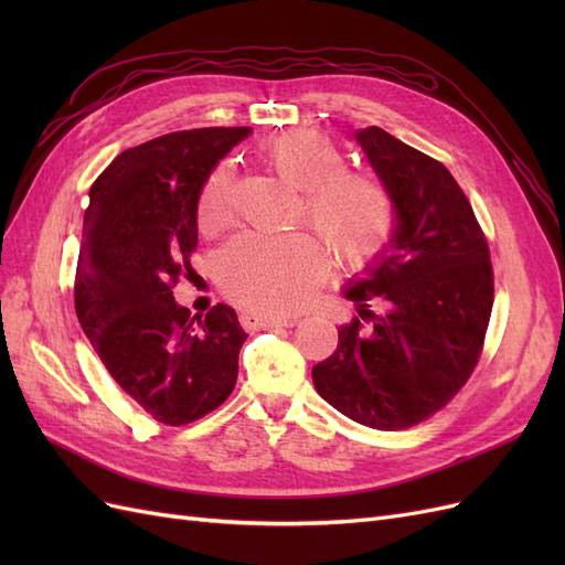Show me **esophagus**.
<instances>
[{"mask_svg":"<svg viewBox=\"0 0 565 565\" xmlns=\"http://www.w3.org/2000/svg\"><path fill=\"white\" fill-rule=\"evenodd\" d=\"M243 328L247 330H268V328H295L297 318H276V316H262V313H243L241 316Z\"/></svg>","mask_w":565,"mask_h":565,"instance_id":"obj_1","label":"esophagus"}]
</instances>
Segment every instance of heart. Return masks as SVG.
I'll return each instance as SVG.
<instances>
[{
    "instance_id": "heart-1",
    "label": "heart",
    "mask_w": 565,
    "mask_h": 565,
    "mask_svg": "<svg viewBox=\"0 0 565 565\" xmlns=\"http://www.w3.org/2000/svg\"><path fill=\"white\" fill-rule=\"evenodd\" d=\"M262 158L303 193L301 218L318 231L341 266H365L386 249L398 221L393 193L380 177L347 169L344 152L328 134L311 127L285 129L262 146ZM233 198L231 169L218 164L202 183L195 204L202 235L228 228ZM328 270V252L309 233L241 235L218 259L224 292L266 316L299 311Z\"/></svg>"
}]
</instances>
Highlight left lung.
I'll use <instances>...</instances> for the list:
<instances>
[{
    "label": "left lung",
    "mask_w": 565,
    "mask_h": 565,
    "mask_svg": "<svg viewBox=\"0 0 565 565\" xmlns=\"http://www.w3.org/2000/svg\"><path fill=\"white\" fill-rule=\"evenodd\" d=\"M398 207L367 278L347 289L358 318L313 367L320 396L370 429L398 431L446 407L481 358L494 280L486 233L438 160L380 127L355 134ZM377 300L383 313L369 309Z\"/></svg>",
    "instance_id": "left-lung-1"
}]
</instances>
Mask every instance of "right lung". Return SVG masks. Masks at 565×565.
I'll return each instance as SVG.
<instances>
[{"label":"right lung","mask_w":565,"mask_h":565,"mask_svg":"<svg viewBox=\"0 0 565 565\" xmlns=\"http://www.w3.org/2000/svg\"><path fill=\"white\" fill-rule=\"evenodd\" d=\"M249 127H202L127 148L89 188L75 273V311L100 363L167 426L224 403L245 330L216 303L191 316L172 289L193 273L195 204L210 172Z\"/></svg>","instance_id":"add662e5"}]
</instances>
